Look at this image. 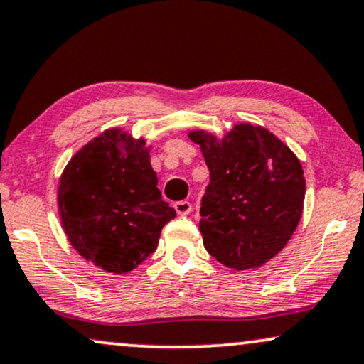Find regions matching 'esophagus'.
<instances>
[{
	"instance_id": "obj_1",
	"label": "esophagus",
	"mask_w": 364,
	"mask_h": 364,
	"mask_svg": "<svg viewBox=\"0 0 364 364\" xmlns=\"http://www.w3.org/2000/svg\"><path fill=\"white\" fill-rule=\"evenodd\" d=\"M174 210H176L178 215H190L193 206L190 201H176L174 203Z\"/></svg>"
}]
</instances>
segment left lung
<instances>
[{"mask_svg":"<svg viewBox=\"0 0 364 364\" xmlns=\"http://www.w3.org/2000/svg\"><path fill=\"white\" fill-rule=\"evenodd\" d=\"M210 169L201 201L203 245L236 271L259 268L291 240L303 215L306 181L299 159L269 129L238 123L223 138L195 129Z\"/></svg>","mask_w":364,"mask_h":364,"instance_id":"obj_1","label":"left lung"}]
</instances>
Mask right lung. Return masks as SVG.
I'll return each mask as SVG.
<instances>
[{
    "instance_id": "obj_1",
    "label": "right lung",
    "mask_w": 364,
    "mask_h": 364,
    "mask_svg": "<svg viewBox=\"0 0 364 364\" xmlns=\"http://www.w3.org/2000/svg\"><path fill=\"white\" fill-rule=\"evenodd\" d=\"M151 146L109 128L75 153L58 185V211L73 248L113 274L138 268L156 250L176 211L161 198Z\"/></svg>"
}]
</instances>
